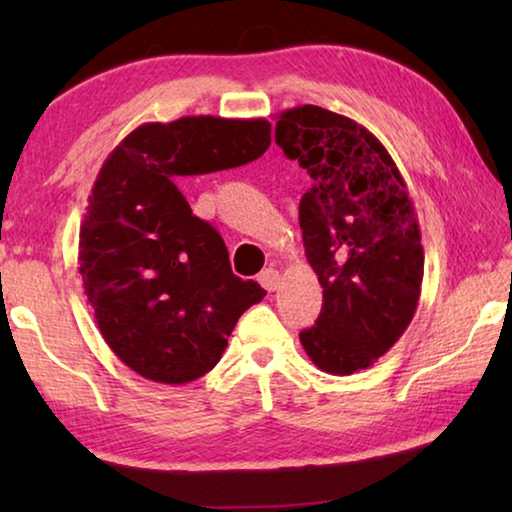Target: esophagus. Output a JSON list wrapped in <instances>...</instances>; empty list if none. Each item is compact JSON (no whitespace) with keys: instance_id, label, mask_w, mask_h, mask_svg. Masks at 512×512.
<instances>
[{"instance_id":"1","label":"esophagus","mask_w":512,"mask_h":512,"mask_svg":"<svg viewBox=\"0 0 512 512\" xmlns=\"http://www.w3.org/2000/svg\"><path fill=\"white\" fill-rule=\"evenodd\" d=\"M257 280L266 291H275L277 287H280V271H275V268H264V271L259 273Z\"/></svg>"}]
</instances>
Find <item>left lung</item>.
I'll list each match as a JSON object with an SVG mask.
<instances>
[{"label": "left lung", "instance_id": "8db88e82", "mask_svg": "<svg viewBox=\"0 0 512 512\" xmlns=\"http://www.w3.org/2000/svg\"><path fill=\"white\" fill-rule=\"evenodd\" d=\"M275 142L314 180L300 201V228L323 309L300 343L329 375L366 370L418 309L424 250L409 189L386 146L332 110L280 112Z\"/></svg>", "mask_w": 512, "mask_h": 512}]
</instances>
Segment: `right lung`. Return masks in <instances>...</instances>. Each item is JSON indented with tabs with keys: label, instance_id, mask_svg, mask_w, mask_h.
Segmentation results:
<instances>
[{
	"label": "right lung",
	"instance_id": "1",
	"mask_svg": "<svg viewBox=\"0 0 512 512\" xmlns=\"http://www.w3.org/2000/svg\"><path fill=\"white\" fill-rule=\"evenodd\" d=\"M271 146L266 119L180 117L128 133L101 164L79 273L110 350L144 379L187 384L219 363L239 316L266 296L180 194L185 176L241 167Z\"/></svg>",
	"mask_w": 512,
	"mask_h": 512
}]
</instances>
